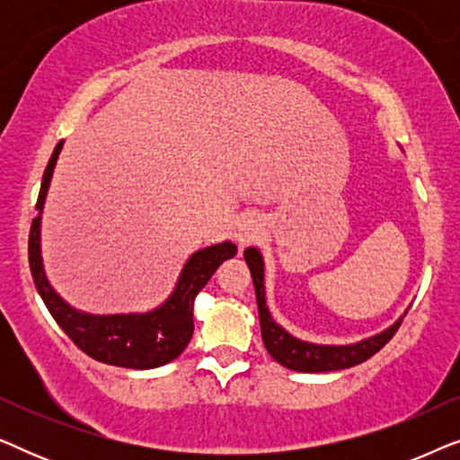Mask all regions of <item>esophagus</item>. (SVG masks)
Returning <instances> with one entry per match:
<instances>
[{"label":"esophagus","mask_w":460,"mask_h":460,"mask_svg":"<svg viewBox=\"0 0 460 460\" xmlns=\"http://www.w3.org/2000/svg\"><path fill=\"white\" fill-rule=\"evenodd\" d=\"M257 230H260V228H257V224L251 222V219L238 224V228H236V241H238V244H241V247H244V244H249L251 241H255Z\"/></svg>","instance_id":"esophagus-1"}]
</instances>
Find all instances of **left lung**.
I'll use <instances>...</instances> for the list:
<instances>
[{
    "mask_svg": "<svg viewBox=\"0 0 460 460\" xmlns=\"http://www.w3.org/2000/svg\"><path fill=\"white\" fill-rule=\"evenodd\" d=\"M244 261L251 270L253 279L257 310H260V324H261V339L266 345L268 354L285 368L297 370V373H329V370H343L351 368L356 364L367 362L370 356H375L389 339L400 329V316L395 323L379 335L364 339V341L351 345H316L301 341L287 332L280 324H276L266 305V287H263V257L255 247L244 251Z\"/></svg>",
    "mask_w": 460,
    "mask_h": 460,
    "instance_id": "1",
    "label": "left lung"
}]
</instances>
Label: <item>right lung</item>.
Listing matches in <instances>:
<instances>
[{"label":"right lung","mask_w":460,"mask_h":460,"mask_svg":"<svg viewBox=\"0 0 460 460\" xmlns=\"http://www.w3.org/2000/svg\"><path fill=\"white\" fill-rule=\"evenodd\" d=\"M62 150V142L56 144L52 156L41 180L37 211L29 232V266L33 282L43 304L58 323L62 331L77 348L93 360L123 368H156L178 358L190 343L194 320V297L207 285L222 261L236 255V244L226 241L213 247L192 253L181 270L178 285L165 304L146 314H112V316H93L77 312L54 291L43 272L41 261V211L52 180L56 161Z\"/></svg>","instance_id":"1"}]
</instances>
